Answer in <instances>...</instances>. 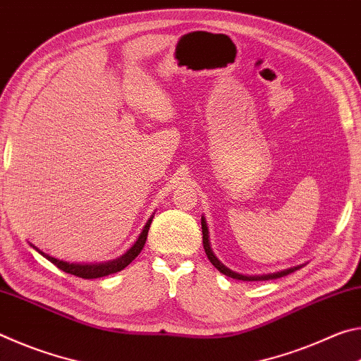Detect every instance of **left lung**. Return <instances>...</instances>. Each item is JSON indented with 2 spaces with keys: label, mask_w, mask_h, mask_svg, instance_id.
I'll list each match as a JSON object with an SVG mask.
<instances>
[{
  "label": "left lung",
  "mask_w": 361,
  "mask_h": 361,
  "mask_svg": "<svg viewBox=\"0 0 361 361\" xmlns=\"http://www.w3.org/2000/svg\"><path fill=\"white\" fill-rule=\"evenodd\" d=\"M200 223H202V240H204V248H205V253L209 256V259L213 266H215L219 272L224 274V276H228L231 279H235V280H243V282H259V280H272V279H279V277H283V276H288V274L298 271L301 266H295V267H290V269H283V271L280 272H274V274H262V276H243V274H239L235 271H232L228 266H224L221 261L216 258V255L213 253V250L210 247V239H209V228H207V221L205 218L202 216L200 219Z\"/></svg>",
  "instance_id": "8db88e82"
}]
</instances>
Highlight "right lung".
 Here are the masks:
<instances>
[{
    "instance_id": "right-lung-1",
    "label": "right lung",
    "mask_w": 361,
    "mask_h": 361,
    "mask_svg": "<svg viewBox=\"0 0 361 361\" xmlns=\"http://www.w3.org/2000/svg\"><path fill=\"white\" fill-rule=\"evenodd\" d=\"M154 215H151V218L146 221L143 231L140 232L137 242L133 243V245L127 250V252L119 256V258L111 259L108 262H90V264H79V262H68V261H63V259H57L54 258V256L47 255L44 252H41L39 248H36L33 243H30L36 252L39 255L44 256L47 261H51L52 264H56L59 269H62L63 272H68L71 276H76V277H81V279H99V277H105L109 276V274H116L122 271V269L127 267L130 264V262L137 258L142 252L143 247H145V242H146V237H148V231H149V226Z\"/></svg>"
}]
</instances>
